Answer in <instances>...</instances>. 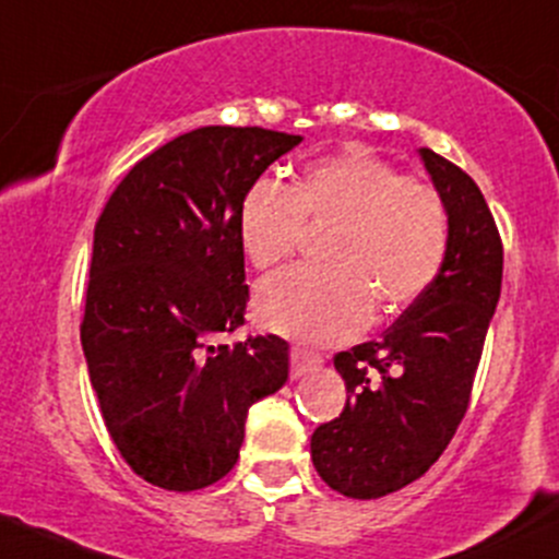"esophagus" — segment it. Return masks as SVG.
Segmentation results:
<instances>
[{
  "label": "esophagus",
  "mask_w": 559,
  "mask_h": 559,
  "mask_svg": "<svg viewBox=\"0 0 559 559\" xmlns=\"http://www.w3.org/2000/svg\"><path fill=\"white\" fill-rule=\"evenodd\" d=\"M321 364H323L321 355L308 353V349H302V347H292V379L305 377V373L318 369Z\"/></svg>",
  "instance_id": "obj_1"
}]
</instances>
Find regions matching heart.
<instances>
[{"label":"heart","mask_w":559,"mask_h":559,"mask_svg":"<svg viewBox=\"0 0 559 559\" xmlns=\"http://www.w3.org/2000/svg\"><path fill=\"white\" fill-rule=\"evenodd\" d=\"M305 223H334L326 267H289L257 289V318L308 345H336L425 294L449 249V212L432 186L382 158L345 151L310 164L297 186L251 182L238 210L247 260L265 270L297 249Z\"/></svg>","instance_id":"obj_1"}]
</instances>
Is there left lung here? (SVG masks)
Returning <instances> with one entry per match:
<instances>
[{
	"label": "left lung",
	"mask_w": 559,
	"mask_h": 559,
	"mask_svg": "<svg viewBox=\"0 0 559 559\" xmlns=\"http://www.w3.org/2000/svg\"><path fill=\"white\" fill-rule=\"evenodd\" d=\"M419 156L449 212L443 267L382 340L336 353L345 411L310 440L321 480L349 499L395 493L438 462L467 414L501 294L504 249L480 188L435 151Z\"/></svg>",
	"instance_id": "obj_1"
}]
</instances>
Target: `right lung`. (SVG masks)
Listing matches in <instances>:
<instances>
[{"instance_id": "obj_1", "label": "right lung", "mask_w": 559, "mask_h": 559, "mask_svg": "<svg viewBox=\"0 0 559 559\" xmlns=\"http://www.w3.org/2000/svg\"><path fill=\"white\" fill-rule=\"evenodd\" d=\"M299 134L201 127L130 169L95 225L82 347L110 440L151 486L199 490L238 462L251 403L289 379V345H219L247 312L238 210Z\"/></svg>"}]
</instances>
